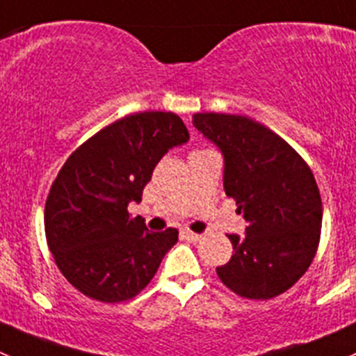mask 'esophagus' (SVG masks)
<instances>
[{"label": "esophagus", "mask_w": 356, "mask_h": 356, "mask_svg": "<svg viewBox=\"0 0 356 356\" xmlns=\"http://www.w3.org/2000/svg\"><path fill=\"white\" fill-rule=\"evenodd\" d=\"M181 236L191 243H197L199 239H201V234H195V232H191V231H181Z\"/></svg>", "instance_id": "esophagus-1"}]
</instances>
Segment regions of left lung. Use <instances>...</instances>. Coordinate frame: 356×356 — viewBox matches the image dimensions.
<instances>
[{
    "mask_svg": "<svg viewBox=\"0 0 356 356\" xmlns=\"http://www.w3.org/2000/svg\"><path fill=\"white\" fill-rule=\"evenodd\" d=\"M194 127L225 157L223 188L248 222L229 234L232 257L216 267L220 282L252 300L292 289L316 255L321 195L313 171L276 133L246 115L195 113Z\"/></svg>",
    "mask_w": 356,
    "mask_h": 356,
    "instance_id": "1",
    "label": "left lung"
}]
</instances>
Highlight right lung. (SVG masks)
Returning <instances> with one entry per match:
<instances>
[{
  "label": "right lung",
  "mask_w": 356,
  "mask_h": 356,
  "mask_svg": "<svg viewBox=\"0 0 356 356\" xmlns=\"http://www.w3.org/2000/svg\"><path fill=\"white\" fill-rule=\"evenodd\" d=\"M187 140L176 113L141 111L103 127L64 162L45 202V236L63 276L83 296L124 302L152 282L178 231H147L127 204L141 201L162 155Z\"/></svg>",
  "instance_id": "add662e5"
}]
</instances>
